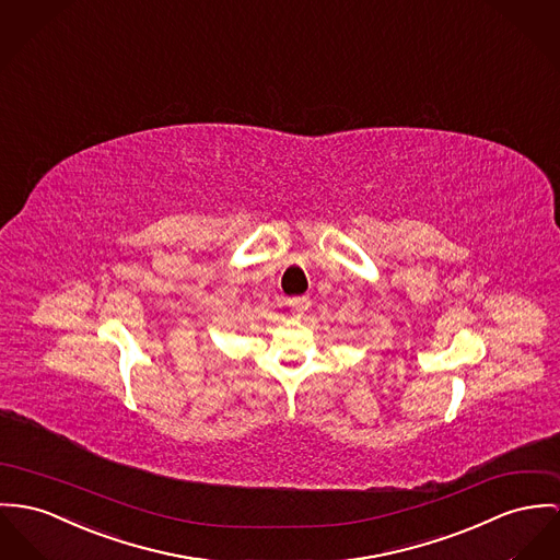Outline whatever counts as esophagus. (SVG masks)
Here are the masks:
<instances>
[{
    "label": "esophagus",
    "instance_id": "34e87169",
    "mask_svg": "<svg viewBox=\"0 0 560 560\" xmlns=\"http://www.w3.org/2000/svg\"><path fill=\"white\" fill-rule=\"evenodd\" d=\"M290 304V308H292V313H296V315H302L308 306H311V299L308 296H299V299H290L288 301Z\"/></svg>",
    "mask_w": 560,
    "mask_h": 560
}]
</instances>
